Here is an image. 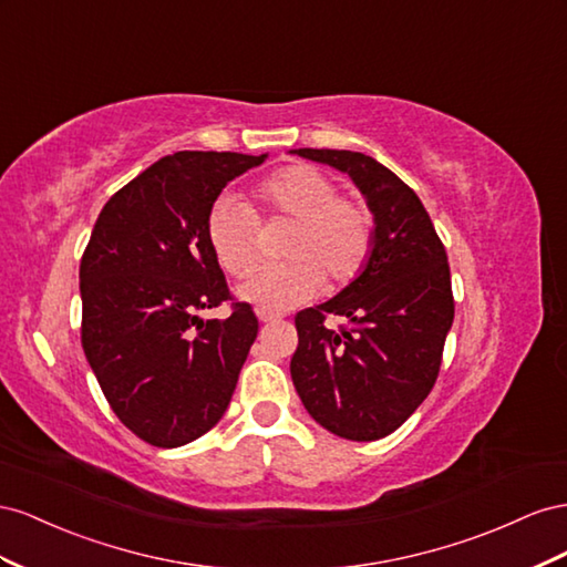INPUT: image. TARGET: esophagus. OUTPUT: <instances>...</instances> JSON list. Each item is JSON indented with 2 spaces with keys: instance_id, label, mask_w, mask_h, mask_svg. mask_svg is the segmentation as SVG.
Listing matches in <instances>:
<instances>
[{
  "instance_id": "1",
  "label": "esophagus",
  "mask_w": 567,
  "mask_h": 567,
  "mask_svg": "<svg viewBox=\"0 0 567 567\" xmlns=\"http://www.w3.org/2000/svg\"><path fill=\"white\" fill-rule=\"evenodd\" d=\"M256 316H258V320H261V322H278L282 318L280 313H272V311H266V309H261Z\"/></svg>"
}]
</instances>
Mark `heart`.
<instances>
[{
	"label": "heart",
	"mask_w": 567,
	"mask_h": 567,
	"mask_svg": "<svg viewBox=\"0 0 567 567\" xmlns=\"http://www.w3.org/2000/svg\"><path fill=\"white\" fill-rule=\"evenodd\" d=\"M256 208L225 194L208 212L206 239L218 266L245 275L258 256V218L289 220L280 254L282 264L258 266L237 297L258 309L285 311L318 295L322 278L332 287L361 275L373 251V216L368 208L339 197V187L316 166L280 168L254 189Z\"/></svg>",
	"instance_id": "heart-1"
}]
</instances>
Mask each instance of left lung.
Returning a JSON list of instances; mask_svg holds the SVG:
<instances>
[{"mask_svg":"<svg viewBox=\"0 0 567 567\" xmlns=\"http://www.w3.org/2000/svg\"><path fill=\"white\" fill-rule=\"evenodd\" d=\"M289 154L347 173L373 214V251L359 278L297 313L299 347L289 373L318 425L351 442H375L406 423L440 373L454 322L446 251L417 194L373 156ZM326 315L350 326L332 331Z\"/></svg>","mask_w":567,"mask_h":567,"instance_id":"obj_1","label":"left lung"}]
</instances>
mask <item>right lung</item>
<instances>
[{
    "label": "right lung",
    "mask_w": 567,
    "mask_h": 567,
    "mask_svg": "<svg viewBox=\"0 0 567 567\" xmlns=\"http://www.w3.org/2000/svg\"><path fill=\"white\" fill-rule=\"evenodd\" d=\"M268 154L177 152L121 187L80 261L83 349L109 406L140 440L175 449L223 417L258 332L249 303L204 320L230 297L206 239L223 187Z\"/></svg>",
    "instance_id": "1"
}]
</instances>
